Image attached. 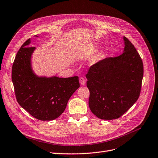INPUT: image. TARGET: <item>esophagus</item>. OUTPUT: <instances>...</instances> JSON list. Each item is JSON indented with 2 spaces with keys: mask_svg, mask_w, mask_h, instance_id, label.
Instances as JSON below:
<instances>
[{
  "mask_svg": "<svg viewBox=\"0 0 158 158\" xmlns=\"http://www.w3.org/2000/svg\"><path fill=\"white\" fill-rule=\"evenodd\" d=\"M79 81L81 85H85V79L83 77H80L79 78Z\"/></svg>",
  "mask_w": 158,
  "mask_h": 158,
  "instance_id": "34e87169",
  "label": "esophagus"
}]
</instances>
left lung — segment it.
<instances>
[{
	"label": "left lung",
	"instance_id": "1",
	"mask_svg": "<svg viewBox=\"0 0 158 158\" xmlns=\"http://www.w3.org/2000/svg\"><path fill=\"white\" fill-rule=\"evenodd\" d=\"M123 40L122 55L102 60L90 67L86 74L89 108L102 119L122 116L140 94L143 77L142 60L130 40L125 36Z\"/></svg>",
	"mask_w": 158,
	"mask_h": 158
}]
</instances>
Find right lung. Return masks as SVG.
<instances>
[{"mask_svg":"<svg viewBox=\"0 0 158 158\" xmlns=\"http://www.w3.org/2000/svg\"><path fill=\"white\" fill-rule=\"evenodd\" d=\"M29 44L28 39L22 44L12 67L16 98L20 106L34 118L43 121L53 120L63 113L71 96L80 87L78 77H37L31 64L35 48L28 46Z\"/></svg>","mask_w":158,"mask_h":158,"instance_id":"add662e5","label":"right lung"}]
</instances>
